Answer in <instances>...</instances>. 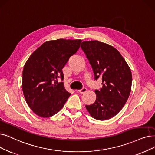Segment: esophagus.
I'll list each match as a JSON object with an SVG mask.
<instances>
[{
  "label": "esophagus",
  "mask_w": 155,
  "mask_h": 155,
  "mask_svg": "<svg viewBox=\"0 0 155 155\" xmlns=\"http://www.w3.org/2000/svg\"><path fill=\"white\" fill-rule=\"evenodd\" d=\"M78 91L80 93V94H84V93H85L86 91V88L85 87H83L81 90H78Z\"/></svg>",
  "instance_id": "1"
}]
</instances>
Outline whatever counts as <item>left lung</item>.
Wrapping results in <instances>:
<instances>
[{"mask_svg":"<svg viewBox=\"0 0 155 155\" xmlns=\"http://www.w3.org/2000/svg\"><path fill=\"white\" fill-rule=\"evenodd\" d=\"M81 48L89 60L94 79L102 78V87L96 90V100L86 108L94 118L107 120L125 106L130 94L132 76L120 52L112 46L98 41H84Z\"/></svg>","mask_w":155,"mask_h":155,"instance_id":"left-lung-1","label":"left lung"}]
</instances>
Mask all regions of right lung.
<instances>
[{
  "label": "right lung",
  "instance_id": "1",
  "mask_svg": "<svg viewBox=\"0 0 155 155\" xmlns=\"http://www.w3.org/2000/svg\"><path fill=\"white\" fill-rule=\"evenodd\" d=\"M81 40L45 42L30 55L23 67L22 88L29 107L38 116L58 113L71 94L65 90L62 69L80 47Z\"/></svg>",
  "mask_w": 155,
  "mask_h": 155
}]
</instances>
